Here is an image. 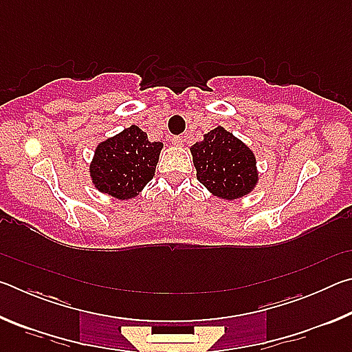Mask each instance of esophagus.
I'll list each match as a JSON object with an SVG mask.
<instances>
[{"label":"esophagus","mask_w":352,"mask_h":352,"mask_svg":"<svg viewBox=\"0 0 352 352\" xmlns=\"http://www.w3.org/2000/svg\"><path fill=\"white\" fill-rule=\"evenodd\" d=\"M172 142H174V146H183L184 140L183 136H174V138H172Z\"/></svg>","instance_id":"1"}]
</instances>
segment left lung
I'll use <instances>...</instances> for the list:
<instances>
[{
	"label": "left lung",
	"instance_id": "obj_1",
	"mask_svg": "<svg viewBox=\"0 0 352 352\" xmlns=\"http://www.w3.org/2000/svg\"><path fill=\"white\" fill-rule=\"evenodd\" d=\"M189 151L197 180L214 197L228 201L247 197L259 183L254 152L222 126L205 133Z\"/></svg>",
	"mask_w": 352,
	"mask_h": 352
}]
</instances>
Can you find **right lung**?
<instances>
[{
    "label": "right lung",
    "mask_w": 352,
    "mask_h": 352,
    "mask_svg": "<svg viewBox=\"0 0 352 352\" xmlns=\"http://www.w3.org/2000/svg\"><path fill=\"white\" fill-rule=\"evenodd\" d=\"M163 142L148 141L140 127L130 126L100 141L90 163L94 189L118 200L138 197L155 175Z\"/></svg>",
    "instance_id": "right-lung-1"
}]
</instances>
